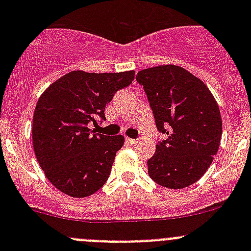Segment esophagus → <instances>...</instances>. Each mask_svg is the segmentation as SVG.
Listing matches in <instances>:
<instances>
[{
  "mask_svg": "<svg viewBox=\"0 0 251 251\" xmlns=\"http://www.w3.org/2000/svg\"><path fill=\"white\" fill-rule=\"evenodd\" d=\"M126 142H127V143H130V144H136L137 143V140H132V138H126Z\"/></svg>",
  "mask_w": 251,
  "mask_h": 251,
  "instance_id": "34e87169",
  "label": "esophagus"
}]
</instances>
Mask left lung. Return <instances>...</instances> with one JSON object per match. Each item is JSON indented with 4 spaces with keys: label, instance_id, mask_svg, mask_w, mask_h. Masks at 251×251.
<instances>
[{
    "label": "left lung",
    "instance_id": "obj_1",
    "mask_svg": "<svg viewBox=\"0 0 251 251\" xmlns=\"http://www.w3.org/2000/svg\"><path fill=\"white\" fill-rule=\"evenodd\" d=\"M136 80L148 97L156 128L168 135L147 161L149 177L171 189L196 183L221 141V114L214 96L201 78L173 64L141 70Z\"/></svg>",
    "mask_w": 251,
    "mask_h": 251
}]
</instances>
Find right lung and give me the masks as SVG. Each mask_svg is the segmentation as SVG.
I'll use <instances>...</instances> for the list:
<instances>
[{"instance_id":"obj_1","label":"right lung","mask_w":251,"mask_h":251,"mask_svg":"<svg viewBox=\"0 0 251 251\" xmlns=\"http://www.w3.org/2000/svg\"><path fill=\"white\" fill-rule=\"evenodd\" d=\"M133 78V70H74L48 86L37 100L32 119L35 155L48 181L64 194L85 198L107 182L125 138L92 133L88 124L105 120V105Z\"/></svg>"}]
</instances>
